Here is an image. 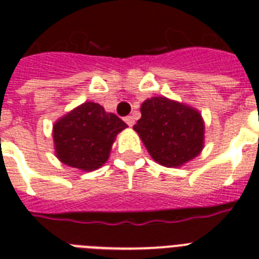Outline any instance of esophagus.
<instances>
[{
  "label": "esophagus",
  "mask_w": 259,
  "mask_h": 259,
  "mask_svg": "<svg viewBox=\"0 0 259 259\" xmlns=\"http://www.w3.org/2000/svg\"><path fill=\"white\" fill-rule=\"evenodd\" d=\"M125 122L132 127L134 125V118L132 115H127V117H125Z\"/></svg>",
  "instance_id": "esophagus-1"
}]
</instances>
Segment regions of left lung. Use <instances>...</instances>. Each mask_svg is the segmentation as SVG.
Here are the masks:
<instances>
[{
    "label": "left lung",
    "instance_id": "8db88e82",
    "mask_svg": "<svg viewBox=\"0 0 259 259\" xmlns=\"http://www.w3.org/2000/svg\"><path fill=\"white\" fill-rule=\"evenodd\" d=\"M154 161L180 166L203 149L204 123L199 111L165 97L146 99L133 126Z\"/></svg>",
    "mask_w": 259,
    "mask_h": 259
}]
</instances>
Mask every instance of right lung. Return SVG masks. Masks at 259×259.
<instances>
[{
	"label": "right lung",
	"mask_w": 259,
	"mask_h": 259,
	"mask_svg": "<svg viewBox=\"0 0 259 259\" xmlns=\"http://www.w3.org/2000/svg\"><path fill=\"white\" fill-rule=\"evenodd\" d=\"M127 127L115 114L98 103L86 102L54 126L55 149L66 165L82 170L98 169L107 161L119 132Z\"/></svg>",
	"instance_id": "obj_1"
}]
</instances>
